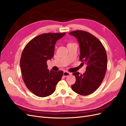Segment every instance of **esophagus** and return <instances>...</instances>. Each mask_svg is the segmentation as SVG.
<instances>
[{
	"label": "esophagus",
	"mask_w": 126,
	"mask_h": 126,
	"mask_svg": "<svg viewBox=\"0 0 126 126\" xmlns=\"http://www.w3.org/2000/svg\"><path fill=\"white\" fill-rule=\"evenodd\" d=\"M71 74L70 73V72H68V71H64L63 72V76H64V77H67V76H69Z\"/></svg>",
	"instance_id": "1"
}]
</instances>
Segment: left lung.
<instances>
[{
  "instance_id": "left-lung-1",
  "label": "left lung",
  "mask_w": 126,
  "mask_h": 126,
  "mask_svg": "<svg viewBox=\"0 0 126 126\" xmlns=\"http://www.w3.org/2000/svg\"><path fill=\"white\" fill-rule=\"evenodd\" d=\"M77 38L80 47L79 59L87 64L83 74L76 72V81L71 88L77 94L87 96L93 93L99 87L107 68V56L100 41L91 33L82 30L69 33Z\"/></svg>"
}]
</instances>
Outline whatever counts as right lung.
Wrapping results in <instances>:
<instances>
[{"instance_id": "obj_1", "label": "right lung", "mask_w": 126, "mask_h": 126, "mask_svg": "<svg viewBox=\"0 0 126 126\" xmlns=\"http://www.w3.org/2000/svg\"><path fill=\"white\" fill-rule=\"evenodd\" d=\"M66 33H46L34 38L26 46L20 61L21 74L27 88L40 97L54 93L63 71L48 69L47 62L54 56L57 41Z\"/></svg>"}]
</instances>
